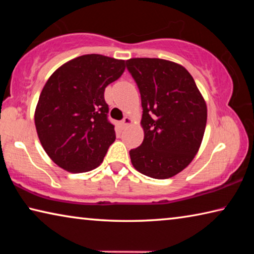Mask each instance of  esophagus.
<instances>
[{
    "mask_svg": "<svg viewBox=\"0 0 254 254\" xmlns=\"http://www.w3.org/2000/svg\"><path fill=\"white\" fill-rule=\"evenodd\" d=\"M132 123V119L130 117H126L123 120H122V126L126 127H128L130 124Z\"/></svg>",
    "mask_w": 254,
    "mask_h": 254,
    "instance_id": "obj_1",
    "label": "esophagus"
}]
</instances>
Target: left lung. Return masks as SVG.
<instances>
[{
	"instance_id": "8db88e82",
	"label": "left lung",
	"mask_w": 254,
	"mask_h": 254,
	"mask_svg": "<svg viewBox=\"0 0 254 254\" xmlns=\"http://www.w3.org/2000/svg\"><path fill=\"white\" fill-rule=\"evenodd\" d=\"M139 87L144 139L130 150L139 173L154 179L177 175L191 162L203 140L207 106L195 80L179 64L159 58L127 60Z\"/></svg>"
}]
</instances>
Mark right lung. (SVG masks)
<instances>
[{
    "label": "right lung",
    "mask_w": 254,
    "mask_h": 254,
    "mask_svg": "<svg viewBox=\"0 0 254 254\" xmlns=\"http://www.w3.org/2000/svg\"><path fill=\"white\" fill-rule=\"evenodd\" d=\"M124 63L102 55H84L64 64L47 80L34 124L45 151L60 168L78 174L102 163L115 141L104 91L121 77Z\"/></svg>",
    "instance_id": "add662e5"
}]
</instances>
